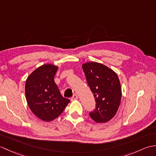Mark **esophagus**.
I'll list each match as a JSON object with an SVG mask.
<instances>
[{
  "instance_id": "1",
  "label": "esophagus",
  "mask_w": 156,
  "mask_h": 156,
  "mask_svg": "<svg viewBox=\"0 0 156 156\" xmlns=\"http://www.w3.org/2000/svg\"><path fill=\"white\" fill-rule=\"evenodd\" d=\"M76 99H78V95L74 94L71 98V101H74V100H76Z\"/></svg>"
}]
</instances>
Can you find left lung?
Listing matches in <instances>:
<instances>
[{
    "label": "left lung",
    "mask_w": 156,
    "mask_h": 156,
    "mask_svg": "<svg viewBox=\"0 0 156 156\" xmlns=\"http://www.w3.org/2000/svg\"><path fill=\"white\" fill-rule=\"evenodd\" d=\"M87 83L96 102V108L89 115L97 122H106L117 113L121 99V88L117 74L97 62L82 65Z\"/></svg>",
    "instance_id": "1"
}]
</instances>
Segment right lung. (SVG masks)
<instances>
[{"mask_svg":"<svg viewBox=\"0 0 156 156\" xmlns=\"http://www.w3.org/2000/svg\"><path fill=\"white\" fill-rule=\"evenodd\" d=\"M58 69L54 65H43L26 80L25 95L29 107L35 116L45 121L59 117L70 102L62 97L54 82Z\"/></svg>","mask_w":156,"mask_h":156,"instance_id":"obj_1","label":"right lung"}]
</instances>
